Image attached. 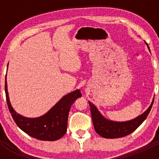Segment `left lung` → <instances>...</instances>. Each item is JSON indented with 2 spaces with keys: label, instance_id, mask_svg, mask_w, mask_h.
I'll use <instances>...</instances> for the list:
<instances>
[{
  "label": "left lung",
  "instance_id": "1",
  "mask_svg": "<svg viewBox=\"0 0 159 159\" xmlns=\"http://www.w3.org/2000/svg\"><path fill=\"white\" fill-rule=\"evenodd\" d=\"M88 102L91 108L92 122H93L94 127L97 134H99V135L105 139H117V138L124 137V136L131 134L132 132L134 131L139 127L143 123V121L147 119V116L151 111V109L154 103V99L146 111L131 120L125 122L112 121L110 119H106L99 111V110L93 103H92L90 101H88Z\"/></svg>",
  "mask_w": 159,
  "mask_h": 159
}]
</instances>
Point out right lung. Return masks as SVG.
<instances>
[{
  "label": "right lung",
  "instance_id": "right-lung-1",
  "mask_svg": "<svg viewBox=\"0 0 159 159\" xmlns=\"http://www.w3.org/2000/svg\"><path fill=\"white\" fill-rule=\"evenodd\" d=\"M5 95L9 111L19 128L31 137L43 141H56L65 134L70 108L75 99L82 96L80 91L77 89L64 95L43 116L36 118H27L16 113L12 108L8 97L6 78Z\"/></svg>",
  "mask_w": 159,
  "mask_h": 159
}]
</instances>
